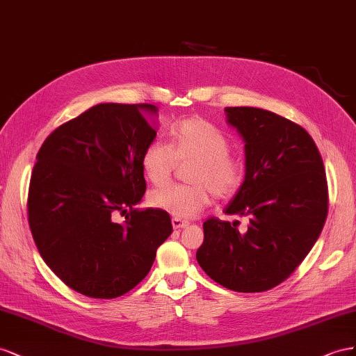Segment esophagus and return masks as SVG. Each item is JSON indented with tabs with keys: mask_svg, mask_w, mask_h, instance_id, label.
<instances>
[{
	"mask_svg": "<svg viewBox=\"0 0 356 356\" xmlns=\"http://www.w3.org/2000/svg\"><path fill=\"white\" fill-rule=\"evenodd\" d=\"M171 223H172V228H175V229H180V228H185V227L189 225L188 220L179 219V218H172V219H171Z\"/></svg>",
	"mask_w": 356,
	"mask_h": 356,
	"instance_id": "34e87169",
	"label": "esophagus"
}]
</instances>
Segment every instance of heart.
Wrapping results in <instances>:
<instances>
[{
  "mask_svg": "<svg viewBox=\"0 0 356 356\" xmlns=\"http://www.w3.org/2000/svg\"><path fill=\"white\" fill-rule=\"evenodd\" d=\"M170 145L154 140L145 147L140 167L152 185L171 177L177 161H194L188 185H167L152 191L149 204L179 219H191L210 204L211 192L220 200L234 197L246 179V162L229 152V140L211 122L192 116L172 122Z\"/></svg>",
  "mask_w": 356,
  "mask_h": 356,
  "instance_id": "heart-1",
  "label": "heart"
}]
</instances>
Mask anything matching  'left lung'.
Listing matches in <instances>:
<instances>
[{"instance_id":"left-lung-1","label":"left lung","mask_w":356,"mask_h":356,"mask_svg":"<svg viewBox=\"0 0 356 356\" xmlns=\"http://www.w3.org/2000/svg\"><path fill=\"white\" fill-rule=\"evenodd\" d=\"M228 124L246 141V179L225 209L249 216L210 218L197 261L207 276L237 292H264L286 280L316 243L328 215L322 156L302 127L257 107H227Z\"/></svg>"}]
</instances>
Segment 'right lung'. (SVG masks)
Masks as SVG:
<instances>
[{"mask_svg": "<svg viewBox=\"0 0 356 356\" xmlns=\"http://www.w3.org/2000/svg\"><path fill=\"white\" fill-rule=\"evenodd\" d=\"M141 111L158 108L104 103L65 122L40 147L29 180L28 222L40 255L90 298L137 286L172 231L167 211L134 207L146 192L140 158L156 137Z\"/></svg>", "mask_w": 356, "mask_h": 356, "instance_id": "right-lung-1", "label": "right lung"}]
</instances>
